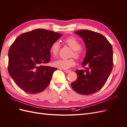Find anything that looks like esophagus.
<instances>
[{"instance_id": "34e87169", "label": "esophagus", "mask_w": 127, "mask_h": 127, "mask_svg": "<svg viewBox=\"0 0 127 127\" xmlns=\"http://www.w3.org/2000/svg\"><path fill=\"white\" fill-rule=\"evenodd\" d=\"M64 72L67 73L70 72V70H68V69H64Z\"/></svg>"}]
</instances>
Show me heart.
I'll return each mask as SVG.
<instances>
[{"label": "heart", "instance_id": "obj_1", "mask_svg": "<svg viewBox=\"0 0 127 127\" xmlns=\"http://www.w3.org/2000/svg\"><path fill=\"white\" fill-rule=\"evenodd\" d=\"M64 41L73 50L72 56H74L78 59L81 57V54L80 49H81L82 47V45L79 40L75 37L69 36L64 40ZM60 47V43L58 41H55L52 43L49 48V52L52 56H57L59 51ZM53 64L55 67L66 69L75 66V61L73 58L68 59H59L58 60H55Z\"/></svg>", "mask_w": 127, "mask_h": 127}]
</instances>
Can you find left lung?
Wrapping results in <instances>:
<instances>
[{"label": "left lung", "mask_w": 127, "mask_h": 127, "mask_svg": "<svg viewBox=\"0 0 127 127\" xmlns=\"http://www.w3.org/2000/svg\"><path fill=\"white\" fill-rule=\"evenodd\" d=\"M84 41L86 54L82 61L85 70H76L78 78L71 83L80 94L89 95L100 91L107 82L113 66L112 45L101 34L87 30L75 32Z\"/></svg>", "instance_id": "obj_1"}]
</instances>
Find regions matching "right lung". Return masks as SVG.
Masks as SVG:
<instances>
[{"mask_svg": "<svg viewBox=\"0 0 127 127\" xmlns=\"http://www.w3.org/2000/svg\"><path fill=\"white\" fill-rule=\"evenodd\" d=\"M62 35L36 29L21 34L15 40L8 51V71L21 89L36 94L48 86L57 68L42 64L50 61V46Z\"/></svg>", "mask_w": 127, "mask_h": 127, "instance_id": "add662e5", "label": "right lung"}]
</instances>
